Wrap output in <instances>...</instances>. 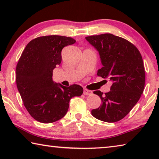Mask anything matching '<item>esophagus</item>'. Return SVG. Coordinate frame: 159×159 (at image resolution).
Returning <instances> with one entry per match:
<instances>
[{"instance_id":"obj_1","label":"esophagus","mask_w":159,"mask_h":159,"mask_svg":"<svg viewBox=\"0 0 159 159\" xmlns=\"http://www.w3.org/2000/svg\"><path fill=\"white\" fill-rule=\"evenodd\" d=\"M83 94L85 95H90L93 94V92L91 90H89L86 89V88H84V89H83Z\"/></svg>"}]
</instances>
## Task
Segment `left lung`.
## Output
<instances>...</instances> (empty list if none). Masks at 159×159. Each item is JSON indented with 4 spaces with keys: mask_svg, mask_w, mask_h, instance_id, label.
<instances>
[{
    "mask_svg": "<svg viewBox=\"0 0 159 159\" xmlns=\"http://www.w3.org/2000/svg\"><path fill=\"white\" fill-rule=\"evenodd\" d=\"M85 39L99 52L102 67L98 76L112 82L110 91L104 95L94 91L100 98L102 105L91 113L102 121H118L131 111L144 91L145 71L141 54L127 40L111 34Z\"/></svg>",
    "mask_w": 159,
    "mask_h": 159,
    "instance_id": "obj_1",
    "label": "left lung"
}]
</instances>
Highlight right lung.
I'll return each instance as SVG.
<instances>
[{"mask_svg":"<svg viewBox=\"0 0 159 159\" xmlns=\"http://www.w3.org/2000/svg\"><path fill=\"white\" fill-rule=\"evenodd\" d=\"M76 43L61 36L36 38L24 50L16 68L17 89L26 110L35 120L43 123L57 121L66 115L69 101L80 96L81 86L65 87L52 80L53 69L61 61V50Z\"/></svg>","mask_w":159,"mask_h":159,"instance_id":"1","label":"right lung"}]
</instances>
